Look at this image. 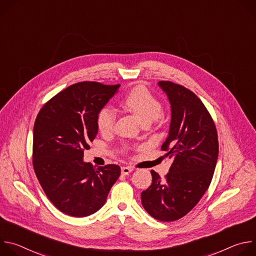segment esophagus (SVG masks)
Masks as SVG:
<instances>
[{"label": "esophagus", "mask_w": 256, "mask_h": 256, "mask_svg": "<svg viewBox=\"0 0 256 256\" xmlns=\"http://www.w3.org/2000/svg\"><path fill=\"white\" fill-rule=\"evenodd\" d=\"M132 170H134V169H132V168H130V167H122V173L124 175H128V174H130Z\"/></svg>", "instance_id": "1"}]
</instances>
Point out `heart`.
I'll return each instance as SVG.
<instances>
[{
  "label": "heart",
  "mask_w": 256,
  "mask_h": 256,
  "mask_svg": "<svg viewBox=\"0 0 256 256\" xmlns=\"http://www.w3.org/2000/svg\"><path fill=\"white\" fill-rule=\"evenodd\" d=\"M122 105L138 118L142 126L151 124L161 118L163 114L162 105L159 100L144 87H136L130 91L124 97ZM116 120V114L114 109L109 106L102 107L96 116L97 128L104 134L114 130Z\"/></svg>",
  "instance_id": "b5f03b06"
}]
</instances>
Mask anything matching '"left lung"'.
I'll return each instance as SVG.
<instances>
[{
	"instance_id": "8db88e82",
	"label": "left lung",
	"mask_w": 256,
	"mask_h": 256,
	"mask_svg": "<svg viewBox=\"0 0 256 256\" xmlns=\"http://www.w3.org/2000/svg\"><path fill=\"white\" fill-rule=\"evenodd\" d=\"M158 86L167 95L171 122L162 151L173 162L164 179L154 170L142 204L156 220L172 222L190 212L208 188L216 168L218 142L212 118L200 99L169 81Z\"/></svg>"
}]
</instances>
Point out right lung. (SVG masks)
I'll use <instances>...</instances> for the list:
<instances>
[{"label":"right lung","instance_id":"obj_1","mask_svg":"<svg viewBox=\"0 0 256 256\" xmlns=\"http://www.w3.org/2000/svg\"><path fill=\"white\" fill-rule=\"evenodd\" d=\"M120 85L81 82L58 93L40 109L33 128V168L48 200L72 216L100 210L120 175L118 165L95 169L84 150L96 138V116Z\"/></svg>","mask_w":256,"mask_h":256}]
</instances>
